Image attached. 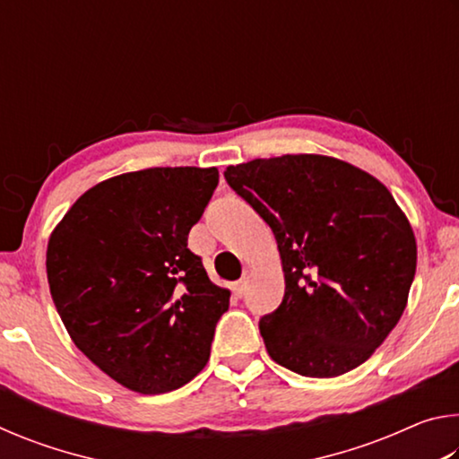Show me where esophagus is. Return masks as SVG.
Wrapping results in <instances>:
<instances>
[{"label": "esophagus", "instance_id": "1", "mask_svg": "<svg viewBox=\"0 0 459 459\" xmlns=\"http://www.w3.org/2000/svg\"><path fill=\"white\" fill-rule=\"evenodd\" d=\"M247 273L248 271H245V277L238 279V281L232 283V293L237 295V298H243L245 295V290H247Z\"/></svg>", "mask_w": 459, "mask_h": 459}]
</instances>
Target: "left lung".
<instances>
[{
	"label": "left lung",
	"mask_w": 459,
	"mask_h": 459,
	"mask_svg": "<svg viewBox=\"0 0 459 459\" xmlns=\"http://www.w3.org/2000/svg\"><path fill=\"white\" fill-rule=\"evenodd\" d=\"M224 178L273 230L285 295L259 322L271 359L301 377L360 367L407 307L413 229L383 182L330 155L287 153Z\"/></svg>",
	"instance_id": "left-lung-1"
}]
</instances>
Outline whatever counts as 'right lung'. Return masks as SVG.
I'll return each mask as SVG.
<instances>
[{
	"label": "right lung",
	"mask_w": 459,
	"mask_h": 459,
	"mask_svg": "<svg viewBox=\"0 0 459 459\" xmlns=\"http://www.w3.org/2000/svg\"><path fill=\"white\" fill-rule=\"evenodd\" d=\"M216 168H147L99 182L54 227L46 273L76 348L129 391L161 394L206 367L230 291L214 285L188 232Z\"/></svg>",
	"instance_id": "add662e5"
}]
</instances>
